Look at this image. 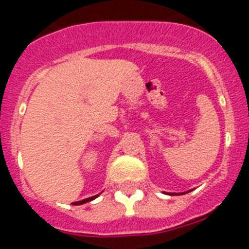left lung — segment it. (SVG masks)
<instances>
[{"label":"left lung","instance_id":"8db88e82","mask_svg":"<svg viewBox=\"0 0 249 249\" xmlns=\"http://www.w3.org/2000/svg\"><path fill=\"white\" fill-rule=\"evenodd\" d=\"M182 194H186V193H182ZM170 195H177V194H170Z\"/></svg>","mask_w":249,"mask_h":249}]
</instances>
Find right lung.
<instances>
[{
	"label": "right lung",
	"mask_w": 249,
	"mask_h": 249,
	"mask_svg": "<svg viewBox=\"0 0 249 249\" xmlns=\"http://www.w3.org/2000/svg\"><path fill=\"white\" fill-rule=\"evenodd\" d=\"M95 197H98V195H95V196H91V197H88V199H84V200H80V201H75V203H72L73 205H80V204H85V203H88V201H91L94 200Z\"/></svg>",
	"instance_id": "obj_1"
}]
</instances>
